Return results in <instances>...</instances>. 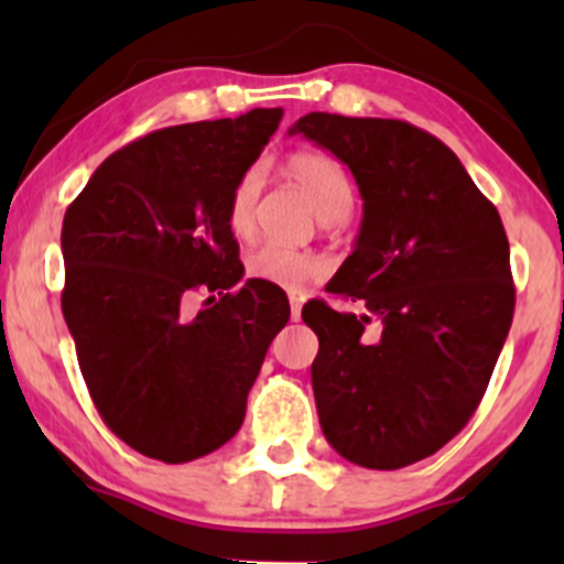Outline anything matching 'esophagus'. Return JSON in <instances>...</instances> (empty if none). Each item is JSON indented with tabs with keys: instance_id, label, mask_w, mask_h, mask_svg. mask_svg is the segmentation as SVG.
Masks as SVG:
<instances>
[{
	"instance_id": "1",
	"label": "esophagus",
	"mask_w": 564,
	"mask_h": 564,
	"mask_svg": "<svg viewBox=\"0 0 564 564\" xmlns=\"http://www.w3.org/2000/svg\"><path fill=\"white\" fill-rule=\"evenodd\" d=\"M300 316H303V300L292 297V322H300Z\"/></svg>"
}]
</instances>
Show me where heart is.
I'll use <instances>...</instances> for the list:
<instances>
[{"mask_svg": "<svg viewBox=\"0 0 564 564\" xmlns=\"http://www.w3.org/2000/svg\"><path fill=\"white\" fill-rule=\"evenodd\" d=\"M286 174L292 176L322 218H344L355 202V182L338 158L322 150H297L286 158ZM259 196V172H246L237 180L229 196V229L237 237H248L253 231V204ZM329 264L324 256L308 250L264 242L248 256V275L264 281L270 286L297 292L305 283L322 281Z\"/></svg>", "mask_w": 564, "mask_h": 564, "instance_id": "b5f03b06", "label": "heart"}]
</instances>
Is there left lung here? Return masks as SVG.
<instances>
[{
	"label": "left lung",
	"instance_id": "left-lung-1",
	"mask_svg": "<svg viewBox=\"0 0 564 564\" xmlns=\"http://www.w3.org/2000/svg\"><path fill=\"white\" fill-rule=\"evenodd\" d=\"M355 174L362 224L327 292L311 300V366L324 436L366 469L434 456L486 395L516 308L497 207L456 152L403 119L311 111L292 128Z\"/></svg>",
	"mask_w": 564,
	"mask_h": 564
}]
</instances>
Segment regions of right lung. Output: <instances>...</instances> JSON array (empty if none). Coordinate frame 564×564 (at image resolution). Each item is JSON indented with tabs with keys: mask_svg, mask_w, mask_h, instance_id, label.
Masks as SVG:
<instances>
[{
	"mask_svg": "<svg viewBox=\"0 0 564 564\" xmlns=\"http://www.w3.org/2000/svg\"><path fill=\"white\" fill-rule=\"evenodd\" d=\"M281 108L174 124L108 155L62 224V314L104 423L141 456L185 464L240 431L286 292L242 278L229 196ZM207 291L202 312L189 297Z\"/></svg>",
	"mask_w": 564,
	"mask_h": 564,
	"instance_id": "add662e5",
	"label": "right lung"
}]
</instances>
